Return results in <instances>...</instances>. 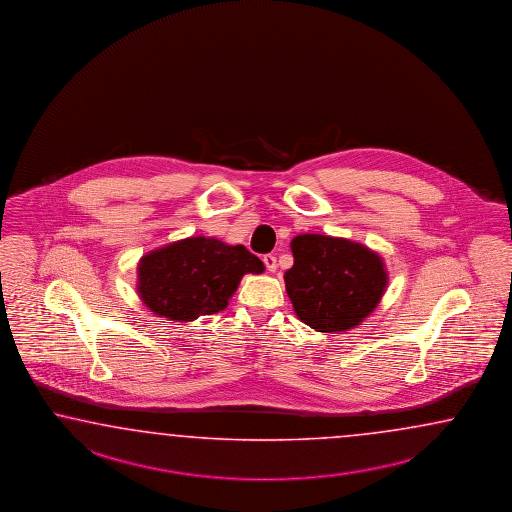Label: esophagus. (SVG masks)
<instances>
[{"mask_svg":"<svg viewBox=\"0 0 512 512\" xmlns=\"http://www.w3.org/2000/svg\"><path fill=\"white\" fill-rule=\"evenodd\" d=\"M262 262H264V266H266L268 272H275V270H277V259H275V255H272V253L264 255Z\"/></svg>","mask_w":512,"mask_h":512,"instance_id":"1","label":"esophagus"}]
</instances>
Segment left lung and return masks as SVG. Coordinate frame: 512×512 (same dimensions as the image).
<instances>
[{
	"label": "left lung",
	"mask_w": 512,
	"mask_h": 512,
	"mask_svg": "<svg viewBox=\"0 0 512 512\" xmlns=\"http://www.w3.org/2000/svg\"><path fill=\"white\" fill-rule=\"evenodd\" d=\"M287 294L303 324L320 333L348 331L370 316L387 288L385 262L348 238L305 233L292 238Z\"/></svg>",
	"instance_id": "8db88e82"
}]
</instances>
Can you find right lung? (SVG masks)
I'll list each match as a JSON object with an SVG mask.
<instances>
[{"instance_id": "1", "label": "right lung", "mask_w": 512, "mask_h": 512, "mask_svg": "<svg viewBox=\"0 0 512 512\" xmlns=\"http://www.w3.org/2000/svg\"><path fill=\"white\" fill-rule=\"evenodd\" d=\"M264 264L244 246L218 238L190 237L153 250L138 262L137 290L153 314L192 322L224 311L246 274H262Z\"/></svg>"}]
</instances>
